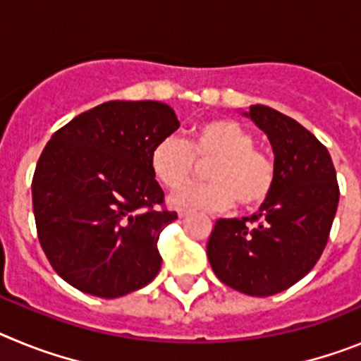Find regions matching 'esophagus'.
I'll use <instances>...</instances> for the list:
<instances>
[{"label": "esophagus", "mask_w": 361, "mask_h": 361, "mask_svg": "<svg viewBox=\"0 0 361 361\" xmlns=\"http://www.w3.org/2000/svg\"><path fill=\"white\" fill-rule=\"evenodd\" d=\"M178 216H180V219H188V216H190V213H188V212H178Z\"/></svg>", "instance_id": "34e87169"}]
</instances>
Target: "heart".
I'll return each instance as SVG.
<instances>
[{"label":"heart","instance_id":"1","mask_svg":"<svg viewBox=\"0 0 361 361\" xmlns=\"http://www.w3.org/2000/svg\"><path fill=\"white\" fill-rule=\"evenodd\" d=\"M212 160L207 174L212 183L181 187L195 169V161ZM149 168L166 188H181L170 197L180 212H226L235 204L253 209L269 199L276 170L267 153L255 148V139L231 119L202 121L186 142L166 137L152 148Z\"/></svg>","mask_w":361,"mask_h":361}]
</instances>
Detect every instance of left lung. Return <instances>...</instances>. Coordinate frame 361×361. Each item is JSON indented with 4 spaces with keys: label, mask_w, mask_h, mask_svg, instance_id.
Masks as SVG:
<instances>
[{
    "label": "left lung",
    "mask_w": 361,
    "mask_h": 361,
    "mask_svg": "<svg viewBox=\"0 0 361 361\" xmlns=\"http://www.w3.org/2000/svg\"><path fill=\"white\" fill-rule=\"evenodd\" d=\"M242 116L269 139L275 188L251 219L216 220L206 253L220 282L244 295L269 296L295 286L318 262L340 190L329 152L302 124L264 104ZM247 219L259 224L250 228Z\"/></svg>",
    "instance_id": "1"
}]
</instances>
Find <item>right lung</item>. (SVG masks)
I'll list each match as a JSON object with an SVG mask.
<instances>
[{
	"label": "right lung",
	"mask_w": 361,
	"mask_h": 361,
	"mask_svg": "<svg viewBox=\"0 0 361 361\" xmlns=\"http://www.w3.org/2000/svg\"><path fill=\"white\" fill-rule=\"evenodd\" d=\"M178 128L159 101H108L52 135L32 178L41 247L56 273L86 295L119 298L159 275V235L177 213L149 153Z\"/></svg>",
	"instance_id": "obj_1"
}]
</instances>
